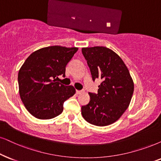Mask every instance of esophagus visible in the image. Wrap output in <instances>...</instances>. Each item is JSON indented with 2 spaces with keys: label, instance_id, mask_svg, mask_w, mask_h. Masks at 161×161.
Instances as JSON below:
<instances>
[{
  "label": "esophagus",
  "instance_id": "1",
  "mask_svg": "<svg viewBox=\"0 0 161 161\" xmlns=\"http://www.w3.org/2000/svg\"><path fill=\"white\" fill-rule=\"evenodd\" d=\"M83 92V91H80V90H76V93L77 94H80Z\"/></svg>",
  "mask_w": 161,
  "mask_h": 161
}]
</instances>
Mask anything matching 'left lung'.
Masks as SVG:
<instances>
[{
	"label": "left lung",
	"mask_w": 161,
	"mask_h": 161,
	"mask_svg": "<svg viewBox=\"0 0 161 161\" xmlns=\"http://www.w3.org/2000/svg\"><path fill=\"white\" fill-rule=\"evenodd\" d=\"M82 52L93 80H102L98 93H89L90 102L82 106V117L92 125H111L129 107L134 92L133 80L125 63L111 49L84 47Z\"/></svg>",
	"instance_id": "left-lung-1"
}]
</instances>
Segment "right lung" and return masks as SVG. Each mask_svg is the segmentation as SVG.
I'll return each instance as SVG.
<instances>
[{
    "label": "right lung",
    "instance_id": "1",
    "mask_svg": "<svg viewBox=\"0 0 161 161\" xmlns=\"http://www.w3.org/2000/svg\"><path fill=\"white\" fill-rule=\"evenodd\" d=\"M77 47L50 46L33 52L18 72L19 94L24 106L40 119L56 117L63 111L64 101L76 90L56 82L58 76H65V68Z\"/></svg>",
    "mask_w": 161,
    "mask_h": 161
}]
</instances>
